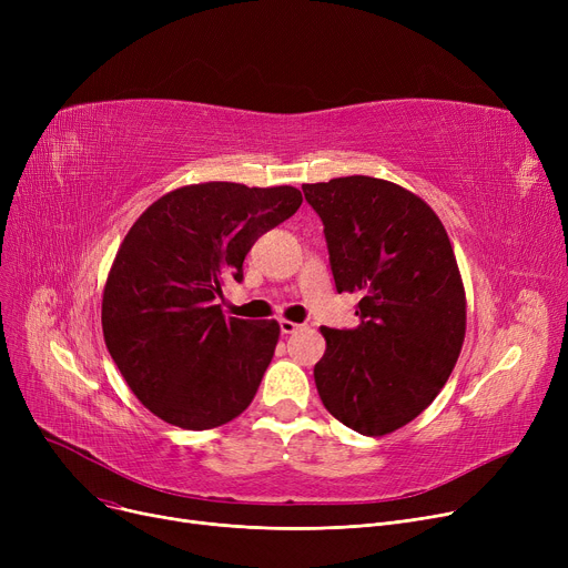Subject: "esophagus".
I'll list each match as a JSON object with an SVG mask.
<instances>
[{"instance_id":"obj_1","label":"esophagus","mask_w":568,"mask_h":568,"mask_svg":"<svg viewBox=\"0 0 568 568\" xmlns=\"http://www.w3.org/2000/svg\"><path fill=\"white\" fill-rule=\"evenodd\" d=\"M278 326H281V334H294L296 329H300L302 324H296V322H290V320H281L278 322Z\"/></svg>"}]
</instances>
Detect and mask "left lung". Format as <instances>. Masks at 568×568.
I'll use <instances>...</instances> for the list:
<instances>
[{
  "instance_id": "obj_1",
  "label": "left lung",
  "mask_w": 568,
  "mask_h": 568,
  "mask_svg": "<svg viewBox=\"0 0 568 568\" xmlns=\"http://www.w3.org/2000/svg\"><path fill=\"white\" fill-rule=\"evenodd\" d=\"M324 225L338 292L359 324L322 326L317 394L341 424L386 435L409 424L449 379L465 338V290L442 221L414 193L375 176L304 184Z\"/></svg>"
}]
</instances>
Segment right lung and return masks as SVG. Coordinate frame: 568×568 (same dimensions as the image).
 Returning <instances> with one entry per match:
<instances>
[{"instance_id":"1","label":"right lung","mask_w":568,"mask_h":568,"mask_svg":"<svg viewBox=\"0 0 568 568\" xmlns=\"http://www.w3.org/2000/svg\"><path fill=\"white\" fill-rule=\"evenodd\" d=\"M302 206L292 186L209 182L176 189L133 223L103 292V336L138 400L206 430L242 414L278 343L276 320L225 317L223 283L244 281L257 239Z\"/></svg>"}]
</instances>
